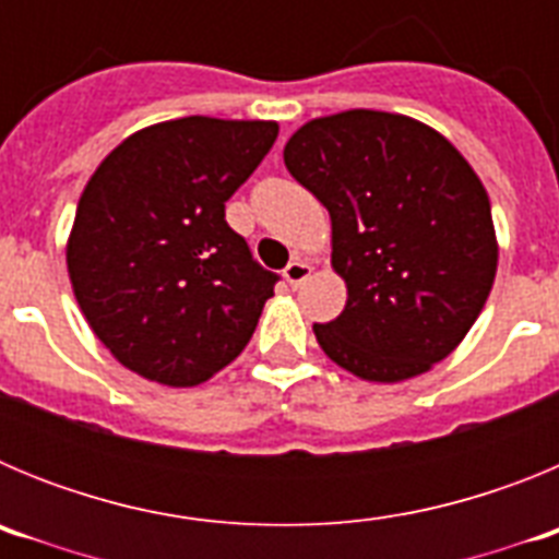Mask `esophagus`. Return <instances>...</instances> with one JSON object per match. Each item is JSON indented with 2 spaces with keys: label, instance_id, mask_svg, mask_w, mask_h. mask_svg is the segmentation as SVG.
Instances as JSON below:
<instances>
[{
  "label": "esophagus",
  "instance_id": "1",
  "mask_svg": "<svg viewBox=\"0 0 559 559\" xmlns=\"http://www.w3.org/2000/svg\"><path fill=\"white\" fill-rule=\"evenodd\" d=\"M310 271H313V269H310L308 263H302V260H290V263L285 265L283 274H285V280H288L290 288H299V285H302L305 280L310 276Z\"/></svg>",
  "mask_w": 559,
  "mask_h": 559
}]
</instances>
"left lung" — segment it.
Instances as JSON below:
<instances>
[{
	"instance_id": "obj_1",
	"label": "left lung",
	"mask_w": 559,
	"mask_h": 559,
	"mask_svg": "<svg viewBox=\"0 0 559 559\" xmlns=\"http://www.w3.org/2000/svg\"><path fill=\"white\" fill-rule=\"evenodd\" d=\"M285 167L328 206L347 283L338 319L313 324L324 353L378 383L448 358L498 265L490 199L462 153L423 122L355 108L299 128Z\"/></svg>"
}]
</instances>
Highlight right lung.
<instances>
[{
    "label": "right lung",
    "instance_id": "right-lung-1",
    "mask_svg": "<svg viewBox=\"0 0 559 559\" xmlns=\"http://www.w3.org/2000/svg\"><path fill=\"white\" fill-rule=\"evenodd\" d=\"M276 133V122L181 117L128 136L88 179L69 280L122 367L195 386L243 353L280 274L226 224V201Z\"/></svg>",
    "mask_w": 559,
    "mask_h": 559
}]
</instances>
